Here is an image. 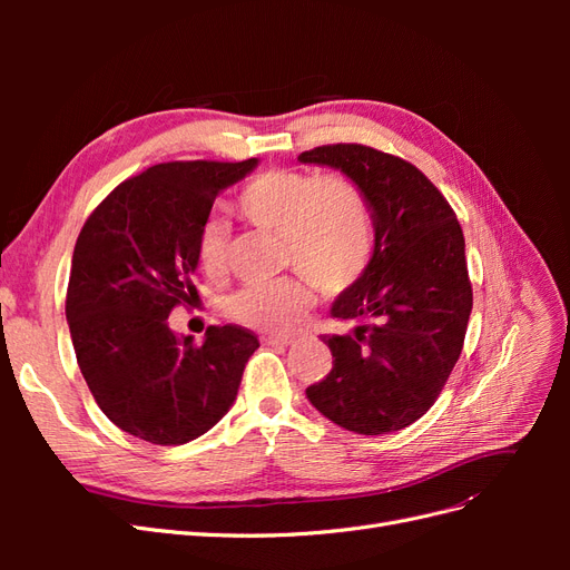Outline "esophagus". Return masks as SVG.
<instances>
[{"instance_id":"1","label":"esophagus","mask_w":570,"mask_h":570,"mask_svg":"<svg viewBox=\"0 0 570 570\" xmlns=\"http://www.w3.org/2000/svg\"><path fill=\"white\" fill-rule=\"evenodd\" d=\"M264 344H268V347H287V344H292L289 337H264Z\"/></svg>"}]
</instances>
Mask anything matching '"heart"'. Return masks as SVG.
I'll use <instances>...</instances> for the list:
<instances>
[{
	"instance_id": "heart-1",
	"label": "heart",
	"mask_w": 570,
	"mask_h": 570,
	"mask_svg": "<svg viewBox=\"0 0 570 570\" xmlns=\"http://www.w3.org/2000/svg\"><path fill=\"white\" fill-rule=\"evenodd\" d=\"M237 212L252 226L285 237V258L323 292H342L364 275L373 254V220L366 197L342 176L304 170H266L237 195ZM197 256L206 275L220 278L228 268V226L204 223ZM312 295L302 281L285 278L252 285L228 302V314L264 333L295 325Z\"/></svg>"
}]
</instances>
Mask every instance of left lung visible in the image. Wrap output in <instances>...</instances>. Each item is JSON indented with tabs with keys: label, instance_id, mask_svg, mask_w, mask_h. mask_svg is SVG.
Here are the masks:
<instances>
[{
	"label": "left lung",
	"instance_id": "left-lung-1",
	"mask_svg": "<svg viewBox=\"0 0 570 570\" xmlns=\"http://www.w3.org/2000/svg\"><path fill=\"white\" fill-rule=\"evenodd\" d=\"M297 161L331 166L366 197L375 245L361 278L333 302L347 335H325L333 371L306 387L325 419L385 435L435 404L463 350L473 308L465 243L452 206L416 166L366 145H325Z\"/></svg>",
	"mask_w": 570,
	"mask_h": 570
}]
</instances>
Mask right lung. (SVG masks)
<instances>
[{
    "mask_svg": "<svg viewBox=\"0 0 570 570\" xmlns=\"http://www.w3.org/2000/svg\"><path fill=\"white\" fill-rule=\"evenodd\" d=\"M258 159L170 161L120 183L85 220L71 262L66 321L95 402L124 433L185 444L233 406L258 340L212 325L202 344L168 314L197 295V243L214 199Z\"/></svg>",
    "mask_w": 570,
    "mask_h": 570,
    "instance_id": "obj_1",
    "label": "right lung"
}]
</instances>
